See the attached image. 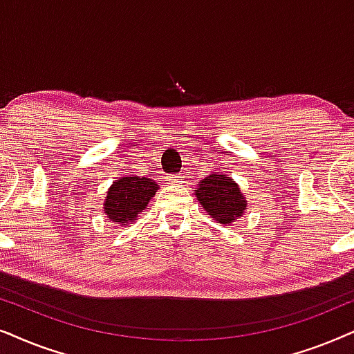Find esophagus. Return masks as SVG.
Returning <instances> with one entry per match:
<instances>
[{
    "label": "esophagus",
    "mask_w": 354,
    "mask_h": 354,
    "mask_svg": "<svg viewBox=\"0 0 354 354\" xmlns=\"http://www.w3.org/2000/svg\"><path fill=\"white\" fill-rule=\"evenodd\" d=\"M167 181L169 183V185H174V186L185 185V178L180 176V174H171V176L167 178Z\"/></svg>",
    "instance_id": "esophagus-1"
}]
</instances>
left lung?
<instances>
[{"instance_id":"8db88e82","label":"left lung","mask_w":354,"mask_h":354,"mask_svg":"<svg viewBox=\"0 0 354 354\" xmlns=\"http://www.w3.org/2000/svg\"><path fill=\"white\" fill-rule=\"evenodd\" d=\"M194 194L209 216L221 225H232L248 209V201L238 183L225 173H210L199 181Z\"/></svg>"}]
</instances>
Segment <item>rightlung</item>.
<instances>
[{"label": "right lung", "mask_w": 354, "mask_h": 354, "mask_svg": "<svg viewBox=\"0 0 354 354\" xmlns=\"http://www.w3.org/2000/svg\"><path fill=\"white\" fill-rule=\"evenodd\" d=\"M158 185L145 176H121L108 187L103 201V214L118 226L134 223L140 212L147 209L149 202L157 194Z\"/></svg>", "instance_id": "right-lung-1"}]
</instances>
